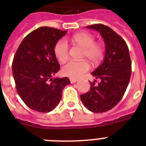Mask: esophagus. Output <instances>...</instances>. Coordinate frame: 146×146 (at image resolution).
<instances>
[{"mask_svg":"<svg viewBox=\"0 0 146 146\" xmlns=\"http://www.w3.org/2000/svg\"><path fill=\"white\" fill-rule=\"evenodd\" d=\"M69 80H70L71 83H74V82H76L77 81H78V80L75 79V78H70Z\"/></svg>","mask_w":146,"mask_h":146,"instance_id":"1","label":"esophagus"}]
</instances>
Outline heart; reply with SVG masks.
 I'll return each instance as SVG.
<instances>
[{
  "instance_id": "b5f03b06",
  "label": "heart",
  "mask_w": 146,
  "mask_h": 146,
  "mask_svg": "<svg viewBox=\"0 0 146 146\" xmlns=\"http://www.w3.org/2000/svg\"><path fill=\"white\" fill-rule=\"evenodd\" d=\"M75 42L84 49L83 58H86L93 64H97L104 58V48L102 44L95 43L96 40L93 35L88 33H80L72 37ZM69 44L65 39L59 40L55 44L54 52L59 61L64 62L69 57ZM90 69L88 63L83 61L69 60L62 67V73L67 77L78 78L82 77Z\"/></svg>"
}]
</instances>
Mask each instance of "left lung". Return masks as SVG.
<instances>
[{
    "instance_id": "obj_1",
    "label": "left lung",
    "mask_w": 146,
    "mask_h": 146,
    "mask_svg": "<svg viewBox=\"0 0 146 146\" xmlns=\"http://www.w3.org/2000/svg\"><path fill=\"white\" fill-rule=\"evenodd\" d=\"M86 28L100 33L106 48L104 61L91 73L100 82H90V91L81 94L80 99L88 110L103 113L114 108L124 95L131 77V61L126 42L113 29L102 24Z\"/></svg>"
}]
</instances>
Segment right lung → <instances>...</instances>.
I'll use <instances>...</instances> for the list:
<instances>
[{
	"mask_svg": "<svg viewBox=\"0 0 146 146\" xmlns=\"http://www.w3.org/2000/svg\"><path fill=\"white\" fill-rule=\"evenodd\" d=\"M67 31L41 27L28 33L12 62L13 77L19 96L28 108L48 113L56 108L68 77L52 78L60 69L54 47Z\"/></svg>",
	"mask_w": 146,
	"mask_h": 146,
	"instance_id": "1",
	"label": "right lung"
}]
</instances>
